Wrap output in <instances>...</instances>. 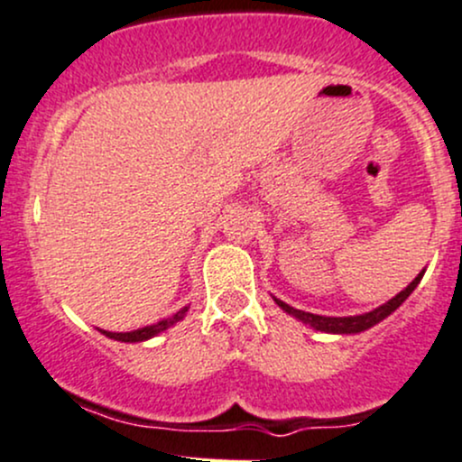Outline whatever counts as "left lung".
Here are the masks:
<instances>
[{"label": "left lung", "instance_id": "obj_1", "mask_svg": "<svg viewBox=\"0 0 462 462\" xmlns=\"http://www.w3.org/2000/svg\"><path fill=\"white\" fill-rule=\"evenodd\" d=\"M425 270L420 272L419 276H416L414 281H411L410 285H407L402 292H398L394 299H390L387 303H383L381 308L372 310V312H365V314H358V317H320V314H310V312H303V310H294L290 308L288 303H283V300L274 299L276 305H279L281 310H285L288 314H292L299 320H303L305 325H310V328L319 329V332H329V334H358V332H365V329L374 328L376 323H381L383 319L390 317L392 312H394L396 308H401L402 300L407 299L411 292L416 290V285L420 283V279H423Z\"/></svg>", "mask_w": 462, "mask_h": 462}]
</instances>
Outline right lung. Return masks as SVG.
Here are the masks:
<instances>
[{"label": "right lung", "mask_w": 462, "mask_h": 462, "mask_svg": "<svg viewBox=\"0 0 462 462\" xmlns=\"http://www.w3.org/2000/svg\"><path fill=\"white\" fill-rule=\"evenodd\" d=\"M186 312H188V308H183V310H179L172 319H163L154 325H145V328L134 329V332H106V329H101V334H106L108 338H115V341H121V343H142V341H148V338L157 337L159 332L168 329L170 325H174L177 320H181Z\"/></svg>", "instance_id": "add662e5"}]
</instances>
